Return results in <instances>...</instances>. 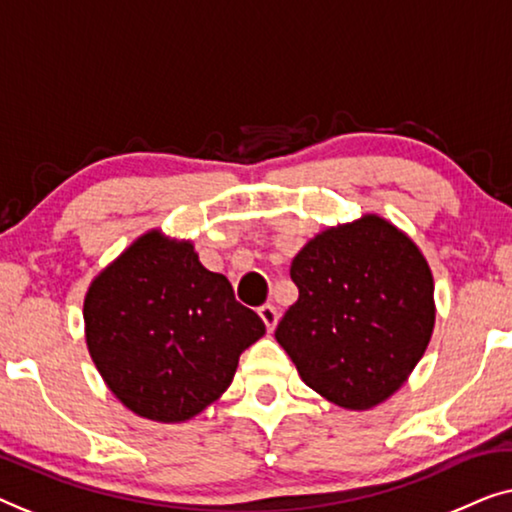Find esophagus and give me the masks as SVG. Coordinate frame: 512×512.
Returning a JSON list of instances; mask_svg holds the SVG:
<instances>
[{
  "mask_svg": "<svg viewBox=\"0 0 512 512\" xmlns=\"http://www.w3.org/2000/svg\"><path fill=\"white\" fill-rule=\"evenodd\" d=\"M258 316H261V321L265 323V328H268V332H272L274 325H277V321H279L277 307H272V305L258 307Z\"/></svg>",
  "mask_w": 512,
  "mask_h": 512,
  "instance_id": "34e87169",
  "label": "esophagus"
}]
</instances>
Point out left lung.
Here are the masks:
<instances>
[{
  "label": "left lung",
  "instance_id": "1",
  "mask_svg": "<svg viewBox=\"0 0 512 512\" xmlns=\"http://www.w3.org/2000/svg\"><path fill=\"white\" fill-rule=\"evenodd\" d=\"M298 300L274 339L311 390L348 411L395 395L434 332V277L402 228L367 212L314 235L291 263Z\"/></svg>",
  "mask_w": 512,
  "mask_h": 512
}]
</instances>
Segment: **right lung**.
Listing matches in <instances>:
<instances>
[{
  "mask_svg": "<svg viewBox=\"0 0 512 512\" xmlns=\"http://www.w3.org/2000/svg\"><path fill=\"white\" fill-rule=\"evenodd\" d=\"M85 342L108 390L140 418L184 422L224 395L240 353L265 335L191 240L152 228L87 288Z\"/></svg>",
  "mask_w": 512,
  "mask_h": 512,
  "instance_id": "add662e5",
  "label": "right lung"
}]
</instances>
